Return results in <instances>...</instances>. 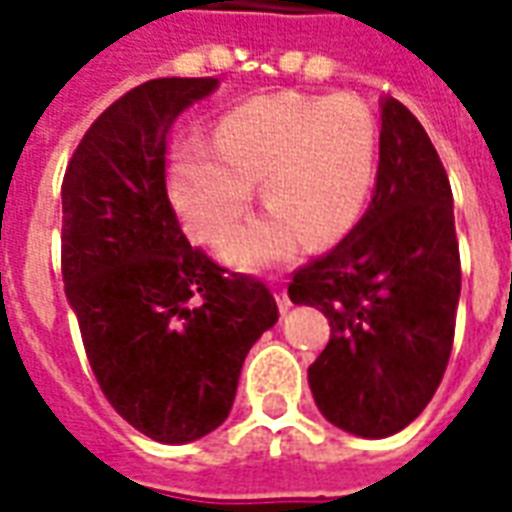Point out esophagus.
<instances>
[{"mask_svg": "<svg viewBox=\"0 0 512 512\" xmlns=\"http://www.w3.org/2000/svg\"><path fill=\"white\" fill-rule=\"evenodd\" d=\"M277 304H279V312H288L293 304H290V296H288V290L285 288H279L277 290Z\"/></svg>", "mask_w": 512, "mask_h": 512, "instance_id": "esophagus-1", "label": "esophagus"}]
</instances>
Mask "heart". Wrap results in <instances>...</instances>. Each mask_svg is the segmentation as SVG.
<instances>
[{"mask_svg":"<svg viewBox=\"0 0 512 512\" xmlns=\"http://www.w3.org/2000/svg\"><path fill=\"white\" fill-rule=\"evenodd\" d=\"M376 169V123L354 98L271 95L222 117L205 145L180 142L169 156V197L194 238L219 246L244 219L252 186L274 213L224 246L235 268L282 263L296 233L326 241L348 230Z\"/></svg>","mask_w":512,"mask_h":512,"instance_id":"b5f03b06","label":"heart"}]
</instances>
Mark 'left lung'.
Here are the masks:
<instances>
[{
    "mask_svg": "<svg viewBox=\"0 0 512 512\" xmlns=\"http://www.w3.org/2000/svg\"><path fill=\"white\" fill-rule=\"evenodd\" d=\"M288 296L332 326L307 378L334 428L384 439L422 414L450 362L461 257L447 172L395 98H381L370 208L329 255L293 274Z\"/></svg>",
    "mask_w": 512,
    "mask_h": 512,
    "instance_id": "1",
    "label": "left lung"
}]
</instances>
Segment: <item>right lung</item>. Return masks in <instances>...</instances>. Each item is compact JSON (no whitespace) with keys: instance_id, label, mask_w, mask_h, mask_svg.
<instances>
[{"instance_id":"obj_1","label":"right lung","mask_w":512,"mask_h":512,"mask_svg":"<svg viewBox=\"0 0 512 512\" xmlns=\"http://www.w3.org/2000/svg\"><path fill=\"white\" fill-rule=\"evenodd\" d=\"M219 79H150L106 109L62 180V279L106 400L161 444L222 425L249 348L277 323L271 290L224 274L169 205L172 123Z\"/></svg>"}]
</instances>
